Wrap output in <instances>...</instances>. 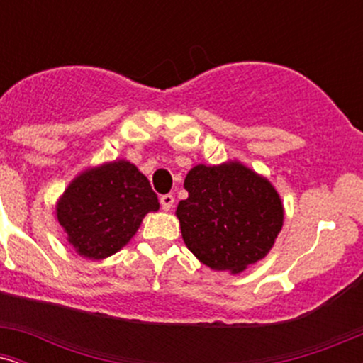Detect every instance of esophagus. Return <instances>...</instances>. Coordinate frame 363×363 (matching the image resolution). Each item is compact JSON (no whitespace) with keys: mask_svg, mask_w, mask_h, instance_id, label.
<instances>
[{"mask_svg":"<svg viewBox=\"0 0 363 363\" xmlns=\"http://www.w3.org/2000/svg\"><path fill=\"white\" fill-rule=\"evenodd\" d=\"M160 206L164 211H169L174 206V196L172 194H162L160 196Z\"/></svg>","mask_w":363,"mask_h":363,"instance_id":"1","label":"esophagus"}]
</instances>
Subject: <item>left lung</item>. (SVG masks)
Returning <instances> with one entry per match:
<instances>
[{"instance_id": "obj_1", "label": "left lung", "mask_w": 363, "mask_h": 363, "mask_svg": "<svg viewBox=\"0 0 363 363\" xmlns=\"http://www.w3.org/2000/svg\"><path fill=\"white\" fill-rule=\"evenodd\" d=\"M177 205L184 244L216 272L240 273L273 247L283 227V203L268 179L240 162L196 165Z\"/></svg>"}]
</instances>
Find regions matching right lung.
Returning a JSON list of instances; mask_svg holds the SVG:
<instances>
[{"instance_id": "1", "label": "right lung", "mask_w": 363, "mask_h": 363, "mask_svg": "<svg viewBox=\"0 0 363 363\" xmlns=\"http://www.w3.org/2000/svg\"><path fill=\"white\" fill-rule=\"evenodd\" d=\"M148 179L128 160L89 169L74 177L56 205L57 222L74 251L104 259L124 247L148 211H157Z\"/></svg>"}]
</instances>
